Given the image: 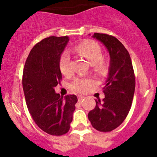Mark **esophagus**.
<instances>
[{"label":"esophagus","mask_w":157,"mask_h":157,"mask_svg":"<svg viewBox=\"0 0 157 157\" xmlns=\"http://www.w3.org/2000/svg\"><path fill=\"white\" fill-rule=\"evenodd\" d=\"M85 98V97H84V96H82V95H79L78 96V101H81L83 99V98Z\"/></svg>","instance_id":"34e87169"}]
</instances>
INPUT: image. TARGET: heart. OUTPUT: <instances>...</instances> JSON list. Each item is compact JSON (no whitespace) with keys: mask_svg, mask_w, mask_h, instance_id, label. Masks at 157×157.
<instances>
[{"mask_svg":"<svg viewBox=\"0 0 157 157\" xmlns=\"http://www.w3.org/2000/svg\"><path fill=\"white\" fill-rule=\"evenodd\" d=\"M74 51L85 57L98 75H103L108 69V60L102 56L103 51L101 45L94 40H84L75 45ZM59 69L63 75H70L72 72L71 56L68 52H63L59 58ZM95 84L91 78H77L71 84L72 90L77 93H86Z\"/></svg>","mask_w":157,"mask_h":157,"instance_id":"heart-1","label":"heart"}]
</instances>
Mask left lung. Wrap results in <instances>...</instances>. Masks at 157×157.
Here are the masks:
<instances>
[{
    "label": "left lung",
    "mask_w": 157,
    "mask_h": 157,
    "mask_svg": "<svg viewBox=\"0 0 157 157\" xmlns=\"http://www.w3.org/2000/svg\"><path fill=\"white\" fill-rule=\"evenodd\" d=\"M93 37L103 43L110 55V67L105 98L95 100L96 106L89 112L93 127L101 132H109L125 120L132 105L135 90V76L130 54L116 37L94 33Z\"/></svg>",
    "instance_id": "1"
}]
</instances>
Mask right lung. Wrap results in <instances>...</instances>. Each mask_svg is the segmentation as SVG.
Wrapping results in <instances>:
<instances>
[{
    "mask_svg": "<svg viewBox=\"0 0 157 157\" xmlns=\"http://www.w3.org/2000/svg\"><path fill=\"white\" fill-rule=\"evenodd\" d=\"M67 36L48 37L37 43L29 53L23 73V88L27 109L37 127L51 135L70 130L78 98L56 94L62 74L59 58L68 42Z\"/></svg>",
    "mask_w": 157,
    "mask_h": 157,
    "instance_id": "obj_1",
    "label": "right lung"
}]
</instances>
